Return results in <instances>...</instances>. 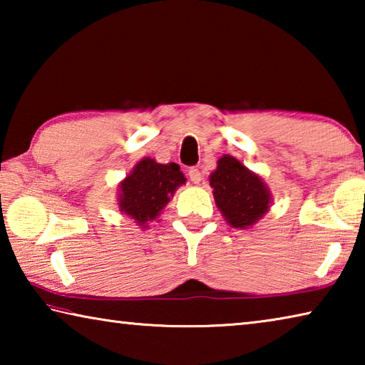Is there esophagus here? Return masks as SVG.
Wrapping results in <instances>:
<instances>
[{
    "label": "esophagus",
    "mask_w": 365,
    "mask_h": 365,
    "mask_svg": "<svg viewBox=\"0 0 365 365\" xmlns=\"http://www.w3.org/2000/svg\"><path fill=\"white\" fill-rule=\"evenodd\" d=\"M188 177H190V180L193 182V183H196V185L200 183L201 178H202L200 169H196V168H191V169L188 170Z\"/></svg>",
    "instance_id": "34e87169"
}]
</instances>
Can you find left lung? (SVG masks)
I'll return each instance as SVG.
<instances>
[{
	"mask_svg": "<svg viewBox=\"0 0 365 365\" xmlns=\"http://www.w3.org/2000/svg\"><path fill=\"white\" fill-rule=\"evenodd\" d=\"M215 205L235 228H250L269 211L272 195L262 178L233 156H222L209 177Z\"/></svg>",
	"mask_w": 365,
	"mask_h": 365,
	"instance_id": "obj_1",
	"label": "left lung"
}]
</instances>
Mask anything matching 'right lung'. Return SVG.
Returning a JSON list of instances; mask_svg holds the SVG:
<instances>
[{"label": "right lung", "mask_w": 365, "mask_h": 365, "mask_svg": "<svg viewBox=\"0 0 365 365\" xmlns=\"http://www.w3.org/2000/svg\"><path fill=\"white\" fill-rule=\"evenodd\" d=\"M187 182L180 165L159 164L143 158L119 185V211L132 217L141 228L158 219L175 190Z\"/></svg>", "instance_id": "add662e5"}]
</instances>
